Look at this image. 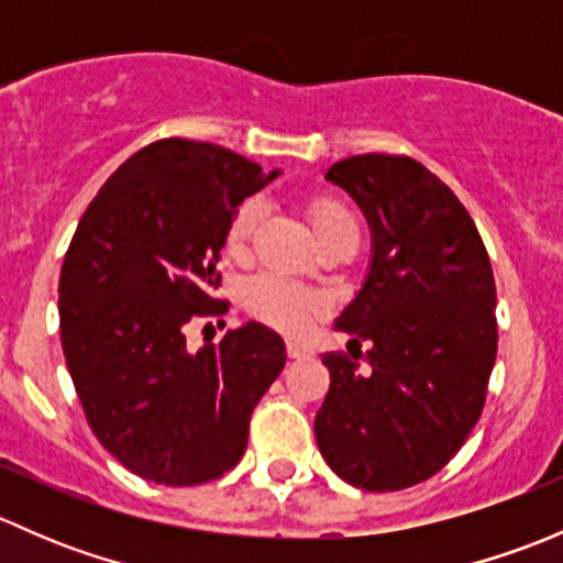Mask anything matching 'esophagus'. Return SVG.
<instances>
[{"instance_id":"obj_1","label":"esophagus","mask_w":563,"mask_h":563,"mask_svg":"<svg viewBox=\"0 0 563 563\" xmlns=\"http://www.w3.org/2000/svg\"><path fill=\"white\" fill-rule=\"evenodd\" d=\"M286 351L291 360H308V356H313V349L308 343H299V340H288Z\"/></svg>"}]
</instances>
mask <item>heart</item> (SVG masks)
<instances>
[{"instance_id": "1", "label": "heart", "mask_w": 563, "mask_h": 563, "mask_svg": "<svg viewBox=\"0 0 563 563\" xmlns=\"http://www.w3.org/2000/svg\"><path fill=\"white\" fill-rule=\"evenodd\" d=\"M261 218H264L261 198H247V201L236 207V212L229 220V229H225V253L231 258H245L250 240H253ZM310 220H313L316 236H321L323 231L340 229V225H354L356 229V218L351 214V209L343 207L340 201H332V198L316 201L310 207ZM242 305H245V310L255 321L266 323V327L277 329V332L297 334L308 327L310 318L321 313L323 297L313 288H305L299 283L288 280V277L264 272V275L250 277L245 283Z\"/></svg>"}]
</instances>
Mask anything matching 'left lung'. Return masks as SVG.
Wrapping results in <instances>:
<instances>
[{
	"label": "left lung",
	"instance_id": "left-lung-1",
	"mask_svg": "<svg viewBox=\"0 0 563 563\" xmlns=\"http://www.w3.org/2000/svg\"><path fill=\"white\" fill-rule=\"evenodd\" d=\"M327 179L371 225L367 277L334 329L372 373L323 354L316 441L349 485L402 490L439 474L479 422L496 365V280L471 214L422 163L373 152L334 163Z\"/></svg>",
	"mask_w": 563,
	"mask_h": 563
}]
</instances>
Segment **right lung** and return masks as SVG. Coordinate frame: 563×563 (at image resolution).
<instances>
[{
	"instance_id": "1",
	"label": "right lung",
	"mask_w": 563,
	"mask_h": 563,
	"mask_svg": "<svg viewBox=\"0 0 563 563\" xmlns=\"http://www.w3.org/2000/svg\"><path fill=\"white\" fill-rule=\"evenodd\" d=\"M280 172L203 141L163 139L122 163L89 203L59 275L67 371L100 444L157 485H201L247 450L250 413L286 365L258 321L187 351L212 297L225 229Z\"/></svg>"
}]
</instances>
